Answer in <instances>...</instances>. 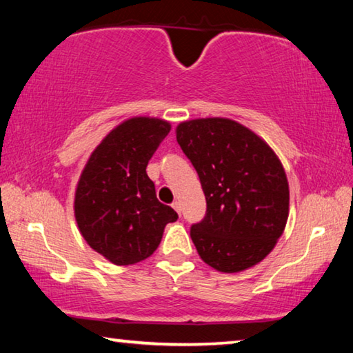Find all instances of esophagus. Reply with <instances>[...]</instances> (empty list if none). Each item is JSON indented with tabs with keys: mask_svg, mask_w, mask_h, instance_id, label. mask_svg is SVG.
<instances>
[{
	"mask_svg": "<svg viewBox=\"0 0 353 353\" xmlns=\"http://www.w3.org/2000/svg\"><path fill=\"white\" fill-rule=\"evenodd\" d=\"M172 208H174V210L179 213V214H181L182 213V210H181V202H179V201H174V202H172Z\"/></svg>",
	"mask_w": 353,
	"mask_h": 353,
	"instance_id": "esophagus-1",
	"label": "esophagus"
}]
</instances>
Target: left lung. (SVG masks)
I'll list each match as a JSON object with an SVG mask.
<instances>
[{
	"label": "left lung",
	"mask_w": 353,
	"mask_h": 353,
	"mask_svg": "<svg viewBox=\"0 0 353 353\" xmlns=\"http://www.w3.org/2000/svg\"><path fill=\"white\" fill-rule=\"evenodd\" d=\"M176 137L207 201L204 219L190 229L201 259L221 272L260 263L288 219V181L277 155L252 130L227 118L181 123Z\"/></svg>",
	"instance_id": "left-lung-1"
}]
</instances>
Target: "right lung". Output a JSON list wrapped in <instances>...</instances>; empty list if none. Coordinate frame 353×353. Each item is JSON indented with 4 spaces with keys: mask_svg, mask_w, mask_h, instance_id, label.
Segmentation results:
<instances>
[{
    "mask_svg": "<svg viewBox=\"0 0 353 353\" xmlns=\"http://www.w3.org/2000/svg\"><path fill=\"white\" fill-rule=\"evenodd\" d=\"M170 123L135 117L117 126L92 152L74 196L83 240L113 265H134L154 254L165 225L179 218L155 196L148 162Z\"/></svg>",
    "mask_w": 353,
    "mask_h": 353,
    "instance_id": "right-lung-1",
    "label": "right lung"
}]
</instances>
